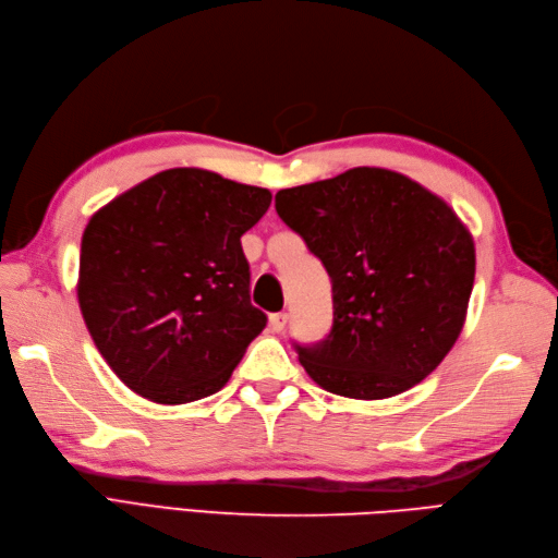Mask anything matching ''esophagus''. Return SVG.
<instances>
[{
    "instance_id": "esophagus-1",
    "label": "esophagus",
    "mask_w": 558,
    "mask_h": 558,
    "mask_svg": "<svg viewBox=\"0 0 558 558\" xmlns=\"http://www.w3.org/2000/svg\"><path fill=\"white\" fill-rule=\"evenodd\" d=\"M286 320H289V314L277 312L269 316V328H272V332H281L286 328Z\"/></svg>"
}]
</instances>
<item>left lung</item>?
Wrapping results in <instances>:
<instances>
[{"instance_id":"1","label":"left lung","mask_w":558,"mask_h":558,"mask_svg":"<svg viewBox=\"0 0 558 558\" xmlns=\"http://www.w3.org/2000/svg\"><path fill=\"white\" fill-rule=\"evenodd\" d=\"M275 207L332 281L328 337L295 344L307 375L356 400L426 379L459 340L475 283V242L456 211L381 167L283 189Z\"/></svg>"}]
</instances>
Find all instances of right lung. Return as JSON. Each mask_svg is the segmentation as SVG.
I'll list each match as a JSON object with an SVG mask.
<instances>
[{"mask_svg":"<svg viewBox=\"0 0 558 558\" xmlns=\"http://www.w3.org/2000/svg\"><path fill=\"white\" fill-rule=\"evenodd\" d=\"M272 193L197 167L150 177L93 214L78 307L102 359L160 404L221 391L267 316L251 305L242 234Z\"/></svg>","mask_w":558,"mask_h":558,"instance_id":"add662e5","label":"right lung"}]
</instances>
